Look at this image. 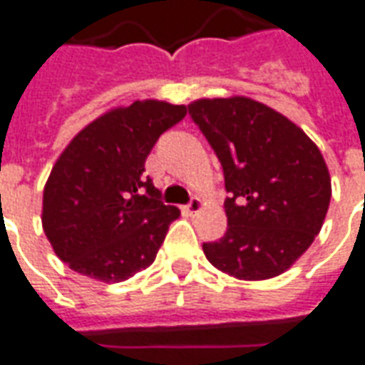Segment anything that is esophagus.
Returning a JSON list of instances; mask_svg holds the SVG:
<instances>
[{
  "label": "esophagus",
  "instance_id": "1",
  "mask_svg": "<svg viewBox=\"0 0 365 365\" xmlns=\"http://www.w3.org/2000/svg\"><path fill=\"white\" fill-rule=\"evenodd\" d=\"M202 208H204L202 200H200V198H192V200L185 206V212L190 214V216H195V214H198V212H202Z\"/></svg>",
  "mask_w": 365,
  "mask_h": 365
}]
</instances>
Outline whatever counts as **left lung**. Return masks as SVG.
Wrapping results in <instances>:
<instances>
[{"label": "left lung", "instance_id": "8db88e82", "mask_svg": "<svg viewBox=\"0 0 365 365\" xmlns=\"http://www.w3.org/2000/svg\"><path fill=\"white\" fill-rule=\"evenodd\" d=\"M188 112L218 155L230 192L228 230L202 245L206 259L240 281L285 273L327 218L332 185L320 149L283 113L245 96L200 98Z\"/></svg>", "mask_w": 365, "mask_h": 365}]
</instances>
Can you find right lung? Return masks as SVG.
<instances>
[{
    "instance_id": "add662e5",
    "label": "right lung",
    "mask_w": 365,
    "mask_h": 365,
    "mask_svg": "<svg viewBox=\"0 0 365 365\" xmlns=\"http://www.w3.org/2000/svg\"><path fill=\"white\" fill-rule=\"evenodd\" d=\"M187 106L137 100L112 108L64 147L43 190V230L72 271L102 283L147 269L165 242L177 206L159 200L145 159ZM146 195H140V188Z\"/></svg>"
}]
</instances>
